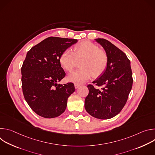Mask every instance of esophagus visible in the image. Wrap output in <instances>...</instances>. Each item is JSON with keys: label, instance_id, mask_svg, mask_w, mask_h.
<instances>
[{"label": "esophagus", "instance_id": "1", "mask_svg": "<svg viewBox=\"0 0 155 155\" xmlns=\"http://www.w3.org/2000/svg\"><path fill=\"white\" fill-rule=\"evenodd\" d=\"M80 86V84H75V89H77V88H78Z\"/></svg>", "mask_w": 155, "mask_h": 155}]
</instances>
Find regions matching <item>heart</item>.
<instances>
[{"mask_svg": "<svg viewBox=\"0 0 155 155\" xmlns=\"http://www.w3.org/2000/svg\"><path fill=\"white\" fill-rule=\"evenodd\" d=\"M61 68L71 71L80 62V69L72 71L67 77L68 81L80 84L89 80L91 75L96 78L102 75L107 69L108 56L106 52L95 44L84 41L76 45L73 53L70 50H64L59 56Z\"/></svg>", "mask_w": 155, "mask_h": 155, "instance_id": "heart-1", "label": "heart"}]
</instances>
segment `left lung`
<instances>
[{
    "label": "left lung",
    "mask_w": 155,
    "mask_h": 155,
    "mask_svg": "<svg viewBox=\"0 0 155 155\" xmlns=\"http://www.w3.org/2000/svg\"><path fill=\"white\" fill-rule=\"evenodd\" d=\"M95 41L103 47L108 56L104 72L93 83L102 86L96 89L88 84L89 94L84 101L86 112L92 117L107 120L118 115L124 107L132 86L130 62L125 53L104 38Z\"/></svg>",
    "instance_id": "1"
}]
</instances>
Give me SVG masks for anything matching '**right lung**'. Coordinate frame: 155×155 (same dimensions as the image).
Instances as JSON below:
<instances>
[{"label":"right lung","mask_w":155,"mask_h":155,"mask_svg":"<svg viewBox=\"0 0 155 155\" xmlns=\"http://www.w3.org/2000/svg\"><path fill=\"white\" fill-rule=\"evenodd\" d=\"M76 39L50 37L33 47L21 68L25 99L33 111L45 118L61 115L75 91L72 83L58 84L65 75L59 62L61 54Z\"/></svg>","instance_id":"obj_1"}]
</instances>
